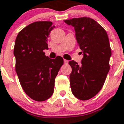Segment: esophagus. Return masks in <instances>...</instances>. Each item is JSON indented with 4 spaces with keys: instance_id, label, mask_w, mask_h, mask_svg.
<instances>
[{
    "instance_id": "34e87169",
    "label": "esophagus",
    "mask_w": 124,
    "mask_h": 124,
    "mask_svg": "<svg viewBox=\"0 0 124 124\" xmlns=\"http://www.w3.org/2000/svg\"><path fill=\"white\" fill-rule=\"evenodd\" d=\"M63 62H64V63H65V64H67L69 62V61H67V60H65V59H64V60H63Z\"/></svg>"
}]
</instances>
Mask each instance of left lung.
<instances>
[{
  "label": "left lung",
  "instance_id": "left-lung-1",
  "mask_svg": "<svg viewBox=\"0 0 124 124\" xmlns=\"http://www.w3.org/2000/svg\"><path fill=\"white\" fill-rule=\"evenodd\" d=\"M64 22L75 29L78 46L84 55L80 65L74 61L69 62L72 67L71 90L75 97L87 101L99 92L109 71L112 52L108 35L99 23L89 17Z\"/></svg>",
  "mask_w": 124,
  "mask_h": 124
}]
</instances>
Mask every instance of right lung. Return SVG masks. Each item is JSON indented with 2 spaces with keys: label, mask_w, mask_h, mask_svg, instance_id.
Here are the masks:
<instances>
[{
  "label": "right lung",
  "mask_w": 124,
  "mask_h": 124,
  "mask_svg": "<svg viewBox=\"0 0 124 124\" xmlns=\"http://www.w3.org/2000/svg\"><path fill=\"white\" fill-rule=\"evenodd\" d=\"M50 21L33 22L17 35L14 48L16 71L22 89L32 99L42 102L54 93L55 78L63 65L61 56L45 55L47 40L55 27Z\"/></svg>",
  "instance_id": "1"
}]
</instances>
